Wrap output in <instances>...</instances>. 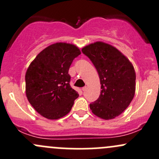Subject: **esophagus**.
<instances>
[{
  "label": "esophagus",
  "instance_id": "obj_1",
  "mask_svg": "<svg viewBox=\"0 0 159 159\" xmlns=\"http://www.w3.org/2000/svg\"><path fill=\"white\" fill-rule=\"evenodd\" d=\"M87 90H88V87H87V86H84V87L82 88V91H84H84H87Z\"/></svg>",
  "mask_w": 159,
  "mask_h": 159
}]
</instances>
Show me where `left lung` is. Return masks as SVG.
I'll return each instance as SVG.
<instances>
[{
  "instance_id": "1",
  "label": "left lung",
  "mask_w": 159,
  "mask_h": 159,
  "mask_svg": "<svg viewBox=\"0 0 159 159\" xmlns=\"http://www.w3.org/2000/svg\"><path fill=\"white\" fill-rule=\"evenodd\" d=\"M81 51L95 67L102 84L99 98L90 104V108L99 118H115L129 107L134 98V67L122 53L106 43L97 41Z\"/></svg>"
}]
</instances>
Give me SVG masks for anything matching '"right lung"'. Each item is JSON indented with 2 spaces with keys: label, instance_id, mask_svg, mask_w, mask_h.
<instances>
[{
  "label": "right lung",
  "instance_id": "obj_1",
  "mask_svg": "<svg viewBox=\"0 0 159 159\" xmlns=\"http://www.w3.org/2000/svg\"><path fill=\"white\" fill-rule=\"evenodd\" d=\"M81 54L79 48L55 43L44 48L30 63L25 75L26 96L37 112L48 119H58L69 113L78 97L70 87V66Z\"/></svg>",
  "mask_w": 159,
  "mask_h": 159
}]
</instances>
